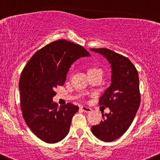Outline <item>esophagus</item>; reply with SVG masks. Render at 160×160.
Masks as SVG:
<instances>
[{"label":"esophagus","instance_id":"obj_1","mask_svg":"<svg viewBox=\"0 0 160 160\" xmlns=\"http://www.w3.org/2000/svg\"><path fill=\"white\" fill-rule=\"evenodd\" d=\"M80 108H81L83 112H91V110H92L91 108H90V107L84 106V105H83V106L80 107Z\"/></svg>","mask_w":160,"mask_h":160}]
</instances>
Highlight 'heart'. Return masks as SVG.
<instances>
[{
	"label": "heart",
	"mask_w": 160,
	"mask_h": 160,
	"mask_svg": "<svg viewBox=\"0 0 160 160\" xmlns=\"http://www.w3.org/2000/svg\"><path fill=\"white\" fill-rule=\"evenodd\" d=\"M94 71H101V72H102L101 69H97V68H91V69H90L89 70H88V72H94Z\"/></svg>",
	"instance_id": "heart-1"
}]
</instances>
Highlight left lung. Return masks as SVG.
<instances>
[{"label":"left lung","mask_w":160,"mask_h":160,"mask_svg":"<svg viewBox=\"0 0 160 160\" xmlns=\"http://www.w3.org/2000/svg\"><path fill=\"white\" fill-rule=\"evenodd\" d=\"M91 51L105 57L111 66V84L99 99V104L108 107L110 112L102 114L99 124L91 127V132L103 142H112L129 128L140 105L138 73L126 57L107 48Z\"/></svg>","instance_id":"1"}]
</instances>
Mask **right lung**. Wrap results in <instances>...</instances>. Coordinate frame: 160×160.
I'll list each match as a JSON object with an SVG mask.
<instances>
[{
    "label": "right lung",
    "mask_w": 160,
    "mask_h": 160,
    "mask_svg": "<svg viewBox=\"0 0 160 160\" xmlns=\"http://www.w3.org/2000/svg\"><path fill=\"white\" fill-rule=\"evenodd\" d=\"M82 46L58 40L36 52L22 72L19 80L22 116L32 132L44 142L54 144L68 134L79 107L53 102L55 88L64 84L71 65L90 56Z\"/></svg>",
    "instance_id": "add662e5"
}]
</instances>
